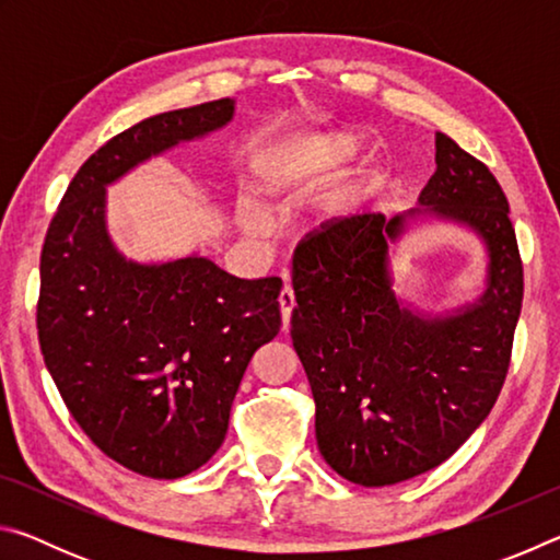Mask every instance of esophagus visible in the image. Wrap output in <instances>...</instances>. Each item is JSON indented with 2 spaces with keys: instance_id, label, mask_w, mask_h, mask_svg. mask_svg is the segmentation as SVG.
<instances>
[{
  "instance_id": "esophagus-1",
  "label": "esophagus",
  "mask_w": 560,
  "mask_h": 560,
  "mask_svg": "<svg viewBox=\"0 0 560 560\" xmlns=\"http://www.w3.org/2000/svg\"><path fill=\"white\" fill-rule=\"evenodd\" d=\"M293 303H296V299H293L291 287H283L281 293H279V308H281V324H283V330H287L289 324H291Z\"/></svg>"
}]
</instances>
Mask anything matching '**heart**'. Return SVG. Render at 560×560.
Returning a JSON list of instances; mask_svg holds the SVG:
<instances>
[{"label":"heart","instance_id":"b5f03b06","mask_svg":"<svg viewBox=\"0 0 560 560\" xmlns=\"http://www.w3.org/2000/svg\"><path fill=\"white\" fill-rule=\"evenodd\" d=\"M365 150V136L353 128H334L314 136L287 140L281 145H269L257 155L254 163V183L269 197L299 192L311 185L324 183L340 170L355 163ZM334 200L328 207H336ZM236 222L246 234H259L264 220L257 207L249 202L236 205Z\"/></svg>","mask_w":560,"mask_h":560}]
</instances>
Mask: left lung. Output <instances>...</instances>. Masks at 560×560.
<instances>
[{"instance_id": "left-lung-1", "label": "left lung", "mask_w": 560, "mask_h": 560, "mask_svg": "<svg viewBox=\"0 0 560 560\" xmlns=\"http://www.w3.org/2000/svg\"><path fill=\"white\" fill-rule=\"evenodd\" d=\"M438 170L393 220L353 214L293 254L291 340L316 400L320 457L360 487H390L450 459L487 420L524 299L509 202L485 163L438 132ZM424 221L471 231L488 257L477 300L430 312L394 289V246Z\"/></svg>"}]
</instances>
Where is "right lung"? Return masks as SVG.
I'll use <instances>...</instances> for the list:
<instances>
[{"mask_svg": "<svg viewBox=\"0 0 560 560\" xmlns=\"http://www.w3.org/2000/svg\"><path fill=\"white\" fill-rule=\"evenodd\" d=\"M236 101L167 110L96 150L66 189L42 252L44 363L81 430L113 462L179 479L222 447L257 348L281 328V279H240L200 254L138 261L108 232V187L226 128Z\"/></svg>", "mask_w": 560, "mask_h": 560, "instance_id": "right-lung-1", "label": "right lung"}]
</instances>
